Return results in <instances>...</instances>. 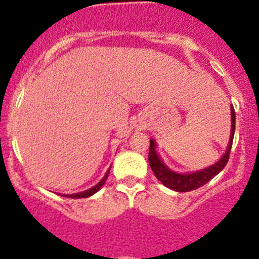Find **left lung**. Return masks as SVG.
<instances>
[{
  "label": "left lung",
  "mask_w": 259,
  "mask_h": 259,
  "mask_svg": "<svg viewBox=\"0 0 259 259\" xmlns=\"http://www.w3.org/2000/svg\"><path fill=\"white\" fill-rule=\"evenodd\" d=\"M231 138H229V144L227 146L226 153L223 154L221 159L213 165L208 166V168L202 169V170L193 171V173H177L169 169L168 166L164 164L161 160L159 154L156 153V144L153 139H150V148H149V164L155 174V177L165 185L169 189H173L176 192H190L200 188L202 185L207 184L209 180H211L218 173H221L227 165L229 159V153H231L232 144H233V137L234 130H236V113H234L233 105L231 106Z\"/></svg>",
  "instance_id": "1"
}]
</instances>
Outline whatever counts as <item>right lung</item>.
<instances>
[{
    "mask_svg": "<svg viewBox=\"0 0 259 259\" xmlns=\"http://www.w3.org/2000/svg\"><path fill=\"white\" fill-rule=\"evenodd\" d=\"M109 171H110V169H109L108 171H106V174L105 176H104V178L100 180V182L98 183V184L96 185H94L93 188H90V189H88V190H83V192H80V193H75V194H62L64 195V197H67V198H75V199H77V198H88V197H90V195H93V194H95L96 192H98L99 189H100L101 187H103L104 184H105V182H106V178H108V176H109Z\"/></svg>",
    "mask_w": 259,
    "mask_h": 259,
    "instance_id": "1",
    "label": "right lung"
}]
</instances>
